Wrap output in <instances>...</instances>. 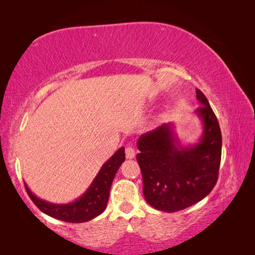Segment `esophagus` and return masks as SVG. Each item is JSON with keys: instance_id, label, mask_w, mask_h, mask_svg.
<instances>
[{"instance_id": "34e87169", "label": "esophagus", "mask_w": 255, "mask_h": 255, "mask_svg": "<svg viewBox=\"0 0 255 255\" xmlns=\"http://www.w3.org/2000/svg\"><path fill=\"white\" fill-rule=\"evenodd\" d=\"M125 152H126V157L128 159L133 158L136 155V152H135V149H133L132 146H127L126 149H125Z\"/></svg>"}]
</instances>
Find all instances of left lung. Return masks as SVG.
Masks as SVG:
<instances>
[{"mask_svg":"<svg viewBox=\"0 0 255 255\" xmlns=\"http://www.w3.org/2000/svg\"><path fill=\"white\" fill-rule=\"evenodd\" d=\"M200 107L195 111L202 125L198 143L183 146L173 124H163L137 140V161L143 175L145 200L153 208L174 213L204 199L218 179L222 132L208 100L197 89Z\"/></svg>","mask_w":255,"mask_h":255,"instance_id":"obj_1","label":"left lung"}]
</instances>
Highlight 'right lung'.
Segmentation results:
<instances>
[{"instance_id":"add662e5","label":"right lung","mask_w":255,"mask_h":255,"mask_svg":"<svg viewBox=\"0 0 255 255\" xmlns=\"http://www.w3.org/2000/svg\"><path fill=\"white\" fill-rule=\"evenodd\" d=\"M125 161V147H120L103 164L88 190L70 204H53L33 195L24 183L28 196L42 213L67 223H84L105 211L109 200L110 188L115 175Z\"/></svg>"}]
</instances>
